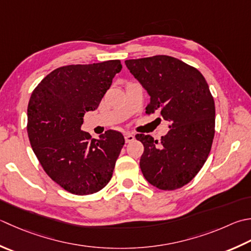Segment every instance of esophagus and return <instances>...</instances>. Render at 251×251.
I'll use <instances>...</instances> for the list:
<instances>
[{
	"mask_svg": "<svg viewBox=\"0 0 251 251\" xmlns=\"http://www.w3.org/2000/svg\"><path fill=\"white\" fill-rule=\"evenodd\" d=\"M134 140H135V136L131 135V134H128V132H126V134H125V141L127 142V144H128V142L134 141Z\"/></svg>",
	"mask_w": 251,
	"mask_h": 251,
	"instance_id": "34e87169",
	"label": "esophagus"
}]
</instances>
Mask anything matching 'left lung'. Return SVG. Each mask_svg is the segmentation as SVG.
<instances>
[{"label": "left lung", "mask_w": 251, "mask_h": 251, "mask_svg": "<svg viewBox=\"0 0 251 251\" xmlns=\"http://www.w3.org/2000/svg\"><path fill=\"white\" fill-rule=\"evenodd\" d=\"M132 75L150 95L146 114L169 121L161 140L145 134L140 169L145 178L162 190L187 185L207 161L215 132V105L208 82L197 68L169 55L127 60Z\"/></svg>", "instance_id": "left-lung-1"}]
</instances>
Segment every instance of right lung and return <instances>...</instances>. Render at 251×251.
<instances>
[{"label": "right lung", "mask_w": 251, "mask_h": 251, "mask_svg": "<svg viewBox=\"0 0 251 251\" xmlns=\"http://www.w3.org/2000/svg\"><path fill=\"white\" fill-rule=\"evenodd\" d=\"M120 60L58 67L34 88L28 104L27 132L49 177L74 195H91L109 183L124 136L106 130L99 140L82 131V117L98 109Z\"/></svg>", "instance_id": "obj_1"}]
</instances>
